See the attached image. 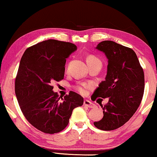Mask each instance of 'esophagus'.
<instances>
[{"label": "esophagus", "instance_id": "1", "mask_svg": "<svg viewBox=\"0 0 157 157\" xmlns=\"http://www.w3.org/2000/svg\"><path fill=\"white\" fill-rule=\"evenodd\" d=\"M83 105L89 107V108H94V107H95V104L90 101L86 100V99L83 101Z\"/></svg>", "mask_w": 157, "mask_h": 157}]
</instances>
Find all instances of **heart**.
I'll list each match as a JSON object with an SVG mask.
<instances>
[{"label": "heart", "mask_w": 157, "mask_h": 157, "mask_svg": "<svg viewBox=\"0 0 157 157\" xmlns=\"http://www.w3.org/2000/svg\"><path fill=\"white\" fill-rule=\"evenodd\" d=\"M99 61V60H98L97 58L94 56H88L86 59L87 63H89V62H91V61ZM89 87H90L89 84L83 83H81V84L76 86H75V89H76L79 93L85 94L86 91V89Z\"/></svg>", "instance_id": "heart-1"}]
</instances>
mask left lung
Here are the masks:
<instances>
[{
    "label": "left lung",
    "mask_w": 157,
    "mask_h": 157,
    "mask_svg": "<svg viewBox=\"0 0 157 157\" xmlns=\"http://www.w3.org/2000/svg\"><path fill=\"white\" fill-rule=\"evenodd\" d=\"M96 49L108 59L107 74L91 99L109 98L103 107L102 119L94 123L98 129L114 130L129 120L141 104L144 91V74L132 48L111 40L99 43Z\"/></svg>",
    "instance_id": "left-lung-1"
}]
</instances>
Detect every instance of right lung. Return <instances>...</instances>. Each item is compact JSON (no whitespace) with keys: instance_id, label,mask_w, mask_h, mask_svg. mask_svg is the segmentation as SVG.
I'll return each instance as SVG.
<instances>
[{"instance_id":"obj_1","label":"right lung","mask_w":157,"mask_h":157,"mask_svg":"<svg viewBox=\"0 0 157 157\" xmlns=\"http://www.w3.org/2000/svg\"><path fill=\"white\" fill-rule=\"evenodd\" d=\"M76 49L71 43L49 39L28 48L21 59L15 81L17 100L28 121L46 134L63 131L74 109L83 105L76 92L63 98L51 85L63 78L66 59Z\"/></svg>"}]
</instances>
